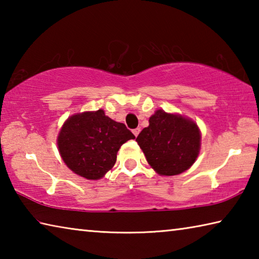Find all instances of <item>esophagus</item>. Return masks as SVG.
<instances>
[{
    "mask_svg": "<svg viewBox=\"0 0 259 259\" xmlns=\"http://www.w3.org/2000/svg\"><path fill=\"white\" fill-rule=\"evenodd\" d=\"M133 133H134V135L136 136V137H137V136L139 135V133H140V129L139 128H137V129H135L134 131H133Z\"/></svg>",
    "mask_w": 259,
    "mask_h": 259,
    "instance_id": "esophagus-1",
    "label": "esophagus"
}]
</instances>
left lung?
<instances>
[{
    "label": "left lung",
    "instance_id": "8db88e82",
    "mask_svg": "<svg viewBox=\"0 0 259 259\" xmlns=\"http://www.w3.org/2000/svg\"><path fill=\"white\" fill-rule=\"evenodd\" d=\"M137 143L148 164L160 176H175L191 168L201 150V131L196 122L182 114L157 109Z\"/></svg>",
    "mask_w": 259,
    "mask_h": 259
}]
</instances>
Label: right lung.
I'll use <instances>...</instances> for the list:
<instances>
[{
    "label": "right lung",
    "instance_id": "right-lung-1",
    "mask_svg": "<svg viewBox=\"0 0 259 259\" xmlns=\"http://www.w3.org/2000/svg\"><path fill=\"white\" fill-rule=\"evenodd\" d=\"M135 136L104 109L73 114L57 137L61 159L74 174L89 181L103 178L116 162L120 147Z\"/></svg>",
    "mask_w": 259,
    "mask_h": 259
}]
</instances>
